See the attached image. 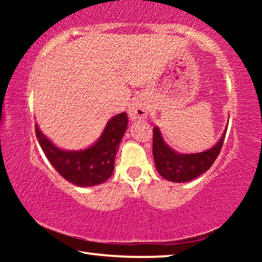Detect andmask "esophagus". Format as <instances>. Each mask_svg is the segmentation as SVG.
Here are the masks:
<instances>
[{
  "mask_svg": "<svg viewBox=\"0 0 262 262\" xmlns=\"http://www.w3.org/2000/svg\"><path fill=\"white\" fill-rule=\"evenodd\" d=\"M128 115L130 120H143L148 117V107L141 100H134L128 108Z\"/></svg>",
  "mask_w": 262,
  "mask_h": 262,
  "instance_id": "obj_1",
  "label": "esophagus"
}]
</instances>
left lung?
Listing matches in <instances>:
<instances>
[{
  "label": "left lung",
  "mask_w": 262,
  "mask_h": 262,
  "mask_svg": "<svg viewBox=\"0 0 262 262\" xmlns=\"http://www.w3.org/2000/svg\"><path fill=\"white\" fill-rule=\"evenodd\" d=\"M227 128L219 142L210 149L196 154H180L165 143L161 130L154 127L152 155L155 165L164 179L173 183H187L205 173L214 164L223 145Z\"/></svg>",
  "instance_id": "obj_1"
}]
</instances>
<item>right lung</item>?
Masks as SVG:
<instances>
[{"instance_id": "right-lung-1", "label": "right lung", "mask_w": 262, "mask_h": 262, "mask_svg": "<svg viewBox=\"0 0 262 262\" xmlns=\"http://www.w3.org/2000/svg\"><path fill=\"white\" fill-rule=\"evenodd\" d=\"M126 112L114 115L106 123L94 144L81 150H64L53 143L35 125V135L53 167L66 180L79 187H91L105 183L113 173L115 155L127 130Z\"/></svg>"}]
</instances>
